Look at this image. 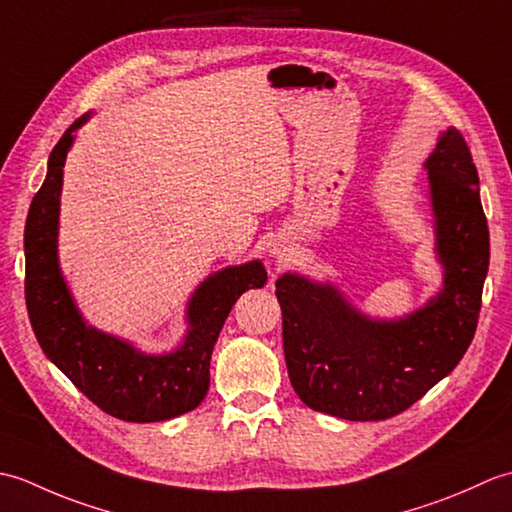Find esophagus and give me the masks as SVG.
Returning a JSON list of instances; mask_svg holds the SVG:
<instances>
[{
  "label": "esophagus",
  "instance_id": "esophagus-1",
  "mask_svg": "<svg viewBox=\"0 0 512 512\" xmlns=\"http://www.w3.org/2000/svg\"><path fill=\"white\" fill-rule=\"evenodd\" d=\"M270 253H273V255H275V257H279V259H284V257H286V248L273 246V248H270Z\"/></svg>",
  "mask_w": 512,
  "mask_h": 512
}]
</instances>
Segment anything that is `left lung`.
Returning <instances> with one entry per match:
<instances>
[{"label":"left lung","mask_w":512,"mask_h":512,"mask_svg":"<svg viewBox=\"0 0 512 512\" xmlns=\"http://www.w3.org/2000/svg\"><path fill=\"white\" fill-rule=\"evenodd\" d=\"M442 286L398 319L358 310L332 281L277 279L292 389L314 411L354 422L398 416L469 350L488 273V224L469 145L444 129L424 162Z\"/></svg>","instance_id":"8db88e82"}]
</instances>
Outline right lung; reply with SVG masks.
<instances>
[{
  "mask_svg": "<svg viewBox=\"0 0 512 512\" xmlns=\"http://www.w3.org/2000/svg\"><path fill=\"white\" fill-rule=\"evenodd\" d=\"M83 114L65 129L48 158V173L32 198L26 250V306L43 354L96 407L127 422H160L195 409L209 391L211 354L233 303L250 288H264L259 259L226 266L206 277L187 303V332L176 350L149 354L121 336L85 321L59 264V211L63 167Z\"/></svg>",
  "mask_w": 512,
  "mask_h": 512,
  "instance_id": "obj_1",
  "label": "right lung"
}]
</instances>
